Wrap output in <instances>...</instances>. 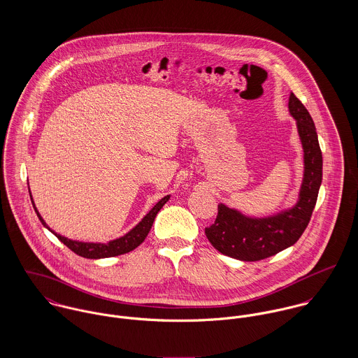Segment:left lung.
Returning <instances> with one entry per match:
<instances>
[{
	"label": "left lung",
	"mask_w": 358,
	"mask_h": 358,
	"mask_svg": "<svg viewBox=\"0 0 358 358\" xmlns=\"http://www.w3.org/2000/svg\"><path fill=\"white\" fill-rule=\"evenodd\" d=\"M288 107L296 120L305 153L299 201L267 217H250L224 204L217 205L215 223L205 227V236L223 255L244 262L262 260L294 245L306 230L322 180V154L313 118L303 103L291 94Z\"/></svg>",
	"instance_id": "obj_1"
}]
</instances>
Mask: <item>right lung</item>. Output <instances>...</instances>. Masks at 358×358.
<instances>
[{
    "mask_svg": "<svg viewBox=\"0 0 358 358\" xmlns=\"http://www.w3.org/2000/svg\"><path fill=\"white\" fill-rule=\"evenodd\" d=\"M171 196H165L164 199H161L157 204L154 205L153 208L150 209V212L131 230L128 231L125 236L120 237V238H115L113 241H108L107 244H102V243H83V241H74V240H69L57 233H55L53 230H51L48 227V224L44 222V219L41 217V215L38 213L34 201L31 199V193H30V199H31V203L33 206L36 209V213L38 216V219L41 220V223L48 229L51 230L52 233L67 247L70 248L74 254L77 255L83 256V257H87V259H102V257H111V256L122 255V254H127V252H131L134 251L136 247H139L145 238L148 237L152 226H153L154 219L157 216V213L159 212V209L164 206V204L169 200Z\"/></svg>",
    "mask_w": 358,
    "mask_h": 358,
    "instance_id": "1",
    "label": "right lung"
}]
</instances>
